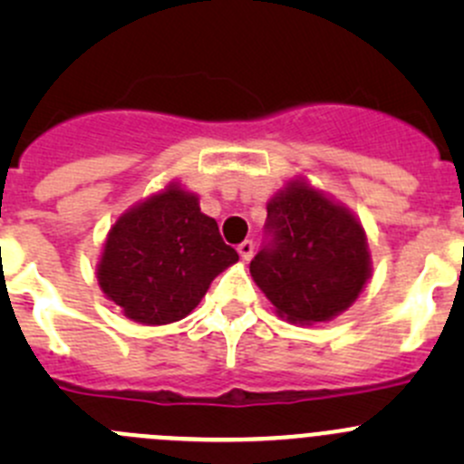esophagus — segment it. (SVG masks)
I'll return each mask as SVG.
<instances>
[{
  "label": "esophagus",
  "instance_id": "esophagus-1",
  "mask_svg": "<svg viewBox=\"0 0 464 464\" xmlns=\"http://www.w3.org/2000/svg\"><path fill=\"white\" fill-rule=\"evenodd\" d=\"M237 254H240L242 260H249L254 256V240H245L237 245Z\"/></svg>",
  "mask_w": 464,
  "mask_h": 464
}]
</instances>
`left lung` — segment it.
Listing matches in <instances>:
<instances>
[{"instance_id":"left-lung-1","label":"left lung","mask_w":464,"mask_h":464,"mask_svg":"<svg viewBox=\"0 0 464 464\" xmlns=\"http://www.w3.org/2000/svg\"><path fill=\"white\" fill-rule=\"evenodd\" d=\"M249 269L280 316L310 325L357 301L371 278V254L350 210L305 181H289L266 204L265 245Z\"/></svg>"}]
</instances>
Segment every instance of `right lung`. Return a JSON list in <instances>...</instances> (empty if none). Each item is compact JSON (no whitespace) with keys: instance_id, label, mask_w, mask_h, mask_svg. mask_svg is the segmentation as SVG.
<instances>
[{"instance_id":"1","label":"right lung","mask_w":464,"mask_h":464,"mask_svg":"<svg viewBox=\"0 0 464 464\" xmlns=\"http://www.w3.org/2000/svg\"><path fill=\"white\" fill-rule=\"evenodd\" d=\"M237 262L218 222L177 184L121 215L98 262V285L128 319L166 325L188 316L218 274Z\"/></svg>"}]
</instances>
